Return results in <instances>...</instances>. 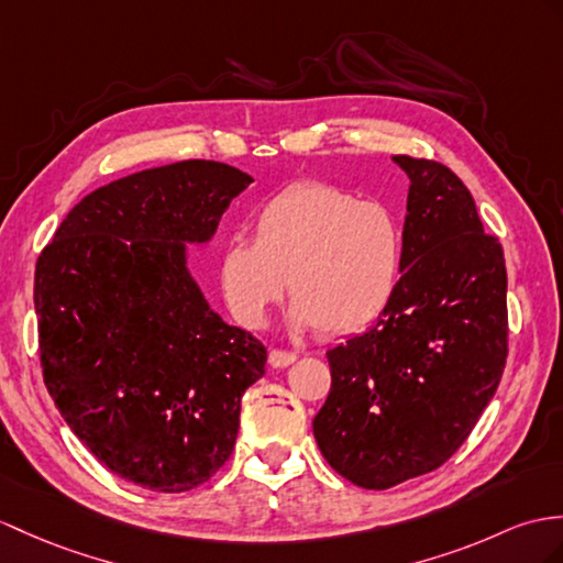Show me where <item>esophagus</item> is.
<instances>
[{
  "instance_id": "obj_1",
  "label": "esophagus",
  "mask_w": 563,
  "mask_h": 563,
  "mask_svg": "<svg viewBox=\"0 0 563 563\" xmlns=\"http://www.w3.org/2000/svg\"><path fill=\"white\" fill-rule=\"evenodd\" d=\"M298 355L294 351H282V349H272L269 351V365L272 367H289L291 363H296Z\"/></svg>"
}]
</instances>
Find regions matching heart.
Returning <instances> with one entry per match:
<instances>
[{
    "mask_svg": "<svg viewBox=\"0 0 563 563\" xmlns=\"http://www.w3.org/2000/svg\"><path fill=\"white\" fill-rule=\"evenodd\" d=\"M401 249V224L387 205L329 184H294L257 210L253 241L236 236L224 245L219 282L243 327H265L286 284L296 327L341 336L385 310L399 279Z\"/></svg>",
    "mask_w": 563,
    "mask_h": 563,
    "instance_id": "b5f03b06",
    "label": "heart"
}]
</instances>
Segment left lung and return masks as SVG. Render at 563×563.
<instances>
[{
    "label": "left lung",
    "mask_w": 563,
    "mask_h": 563,
    "mask_svg": "<svg viewBox=\"0 0 563 563\" xmlns=\"http://www.w3.org/2000/svg\"><path fill=\"white\" fill-rule=\"evenodd\" d=\"M408 174L401 279L367 332L327 351L332 389L312 420L349 483L389 489L437 471L468 440L509 355L506 265L471 190L442 162Z\"/></svg>",
    "instance_id": "1"
}]
</instances>
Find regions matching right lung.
<instances>
[{
    "label": "right lung",
    "mask_w": 563,
    "mask_h": 563,
    "mask_svg": "<svg viewBox=\"0 0 563 563\" xmlns=\"http://www.w3.org/2000/svg\"><path fill=\"white\" fill-rule=\"evenodd\" d=\"M253 178L212 159L92 190L35 263L37 351L54 406L100 463L188 492L229 461L267 349L227 324L186 267Z\"/></svg>",
    "instance_id": "right-lung-1"
}]
</instances>
